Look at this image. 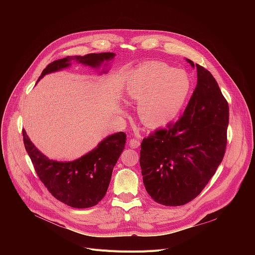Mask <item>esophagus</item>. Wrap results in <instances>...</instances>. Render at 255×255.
I'll return each mask as SVG.
<instances>
[{"mask_svg": "<svg viewBox=\"0 0 255 255\" xmlns=\"http://www.w3.org/2000/svg\"><path fill=\"white\" fill-rule=\"evenodd\" d=\"M129 146H130V148H138L140 146V142L137 139L132 138L129 141Z\"/></svg>", "mask_w": 255, "mask_h": 255, "instance_id": "obj_1", "label": "esophagus"}]
</instances>
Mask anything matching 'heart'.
Instances as JSON below:
<instances>
[{
  "instance_id": "heart-1",
  "label": "heart",
  "mask_w": 255,
  "mask_h": 255,
  "mask_svg": "<svg viewBox=\"0 0 255 255\" xmlns=\"http://www.w3.org/2000/svg\"><path fill=\"white\" fill-rule=\"evenodd\" d=\"M193 90L188 72L163 62H148L133 70L124 85V97L137 102V114L149 128L172 122L183 111ZM124 115V110L119 111Z\"/></svg>"
}]
</instances>
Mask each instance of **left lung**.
I'll use <instances>...</instances> for the list:
<instances>
[{"label":"left lung","mask_w":255,"mask_h":255,"mask_svg":"<svg viewBox=\"0 0 255 255\" xmlns=\"http://www.w3.org/2000/svg\"><path fill=\"white\" fill-rule=\"evenodd\" d=\"M197 68V86L174 124L144 138L140 167L143 184L157 203L175 207L195 199L224 157L229 107L211 72Z\"/></svg>","instance_id":"obj_1"}]
</instances>
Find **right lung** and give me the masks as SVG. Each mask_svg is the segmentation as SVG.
I'll return each mask as SVG.
<instances>
[{"label": "right lung", "mask_w": 255, "mask_h": 255, "mask_svg": "<svg viewBox=\"0 0 255 255\" xmlns=\"http://www.w3.org/2000/svg\"><path fill=\"white\" fill-rule=\"evenodd\" d=\"M115 56L113 52L67 56L49 63L37 82L45 75L70 67L75 62L97 70L104 67L99 75L107 74L109 62ZM23 140L36 173L51 195L69 207L85 209L97 205L106 195L113 168L125 147L126 134L117 132L109 135L94 149L71 161L49 159L32 143L24 129Z\"/></svg>", "instance_id": "add662e5"}]
</instances>
